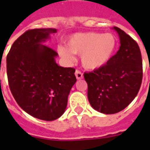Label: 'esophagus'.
Listing matches in <instances>:
<instances>
[{
  "mask_svg": "<svg viewBox=\"0 0 150 150\" xmlns=\"http://www.w3.org/2000/svg\"><path fill=\"white\" fill-rule=\"evenodd\" d=\"M75 76H76V79H82V78H83V75H82V73L79 70H76L75 71Z\"/></svg>",
  "mask_w": 150,
  "mask_h": 150,
  "instance_id": "esophagus-1",
  "label": "esophagus"
}]
</instances>
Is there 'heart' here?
I'll return each mask as SVG.
<instances>
[{"label": "heart", "mask_w": 150, "mask_h": 150, "mask_svg": "<svg viewBox=\"0 0 150 150\" xmlns=\"http://www.w3.org/2000/svg\"><path fill=\"white\" fill-rule=\"evenodd\" d=\"M115 39L110 33H79L68 39V47L59 45L57 51L67 60H72V53L81 55L82 66L88 70H94L109 61L115 48Z\"/></svg>", "instance_id": "heart-1"}]
</instances>
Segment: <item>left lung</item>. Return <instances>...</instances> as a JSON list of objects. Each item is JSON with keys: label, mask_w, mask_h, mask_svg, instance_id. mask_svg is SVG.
I'll return each mask as SVG.
<instances>
[{"label": "left lung", "mask_w": 150, "mask_h": 150, "mask_svg": "<svg viewBox=\"0 0 150 150\" xmlns=\"http://www.w3.org/2000/svg\"><path fill=\"white\" fill-rule=\"evenodd\" d=\"M120 47L104 65L84 73L88 100L93 109L106 114L118 113L137 96L142 84V61L138 43L114 26Z\"/></svg>", "instance_id": "1"}]
</instances>
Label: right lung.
Masks as SVG:
<instances>
[{
	"mask_svg": "<svg viewBox=\"0 0 150 150\" xmlns=\"http://www.w3.org/2000/svg\"><path fill=\"white\" fill-rule=\"evenodd\" d=\"M55 33V29L25 32L7 56L8 84L17 103L31 116L48 121L64 114L76 82L75 68L59 66L57 53L42 44Z\"/></svg>",
	"mask_w": 150,
	"mask_h": 150,
	"instance_id": "add662e5",
	"label": "right lung"
}]
</instances>
